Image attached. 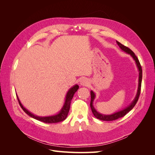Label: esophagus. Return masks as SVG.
<instances>
[{
  "label": "esophagus",
  "instance_id": "esophagus-1",
  "mask_svg": "<svg viewBox=\"0 0 155 155\" xmlns=\"http://www.w3.org/2000/svg\"><path fill=\"white\" fill-rule=\"evenodd\" d=\"M80 84L83 86H85L87 85L88 84V81L87 80V78H81L80 80Z\"/></svg>",
  "mask_w": 155,
  "mask_h": 155
}]
</instances>
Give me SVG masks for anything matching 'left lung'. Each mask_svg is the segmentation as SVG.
Listing matches in <instances>:
<instances>
[{
  "label": "left lung",
  "instance_id": "1",
  "mask_svg": "<svg viewBox=\"0 0 155 155\" xmlns=\"http://www.w3.org/2000/svg\"><path fill=\"white\" fill-rule=\"evenodd\" d=\"M116 43L118 44V45L119 46V47L121 48V50H123L125 52H126L127 54H129L131 57L133 58V59L134 60V61L136 63V64H137V68L139 72V76H138V89H137V94H136V96L134 97V100L130 103V105H128L127 107H125V109L119 110L118 112H116L112 114H109V115H106V114H103L100 113L99 112H97L94 107L93 106V102L94 101V99L96 97V94L94 92L92 91H91V108L92 113L94 114L96 118L99 119L100 120H103V121H113L115 120L118 119L120 118H121V117L124 116L126 114H127L128 112L132 110L133 109V107L135 106L136 104H137L138 98L140 94V91H141V85H142V69L141 67V65H140V63L139 62V60L137 58V56L134 54V53L133 51L131 50L130 49H129L128 47L127 46L123 45L122 44H121L120 43H119L118 41H116Z\"/></svg>",
  "mask_w": 155,
  "mask_h": 155
}]
</instances>
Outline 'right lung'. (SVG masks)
<instances>
[{
	"label": "right lung",
	"instance_id": "add662e5",
	"mask_svg": "<svg viewBox=\"0 0 155 155\" xmlns=\"http://www.w3.org/2000/svg\"><path fill=\"white\" fill-rule=\"evenodd\" d=\"M78 88H79V86H78V85H77V84L70 88L67 93L66 97H65L64 103L63 105V107L61 108V109L59 110V112L58 114H56L55 115L48 116H36L34 114H32L31 112H30L29 110H28L25 107H23L19 99H18L17 95V99H18V103H19V105H20L21 107L28 115L30 116V117H31V118H34L35 120L43 121V122H44V123L55 124V123L60 122V121H62L67 118L69 110H70L71 100L72 99L75 92H77Z\"/></svg>",
	"mask_w": 155,
	"mask_h": 155
}]
</instances>
